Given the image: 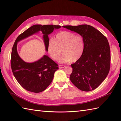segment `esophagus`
Here are the masks:
<instances>
[{
	"mask_svg": "<svg viewBox=\"0 0 121 121\" xmlns=\"http://www.w3.org/2000/svg\"><path fill=\"white\" fill-rule=\"evenodd\" d=\"M65 65H60L59 66V68H60V69H62V68H65Z\"/></svg>",
	"mask_w": 121,
	"mask_h": 121,
	"instance_id": "esophagus-1",
	"label": "esophagus"
}]
</instances>
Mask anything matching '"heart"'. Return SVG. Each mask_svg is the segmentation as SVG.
<instances>
[{
  "mask_svg": "<svg viewBox=\"0 0 121 121\" xmlns=\"http://www.w3.org/2000/svg\"><path fill=\"white\" fill-rule=\"evenodd\" d=\"M85 43L83 37L74 33L63 31L56 34L54 40L48 43L47 51L50 57L58 60L62 52L64 53L60 59L61 62H75L83 55Z\"/></svg>",
  "mask_w": 121,
  "mask_h": 121,
  "instance_id": "1",
  "label": "heart"
}]
</instances>
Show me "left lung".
<instances>
[{
	"mask_svg": "<svg viewBox=\"0 0 121 121\" xmlns=\"http://www.w3.org/2000/svg\"><path fill=\"white\" fill-rule=\"evenodd\" d=\"M63 27L81 35L85 43L83 55L71 65L73 70L70 80L81 91L94 90L106 79L109 72L111 54L108 40L101 32L91 25Z\"/></svg>",
	"mask_w": 121,
	"mask_h": 121,
	"instance_id": "8db88e82",
	"label": "left lung"
}]
</instances>
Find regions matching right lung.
I'll return each mask as SVG.
<instances>
[{"label": "right lung", "mask_w": 121, "mask_h": 121, "mask_svg": "<svg viewBox=\"0 0 121 121\" xmlns=\"http://www.w3.org/2000/svg\"><path fill=\"white\" fill-rule=\"evenodd\" d=\"M61 27L60 25H33L20 34L15 40L11 52V69L18 83L26 91L35 93L45 91L52 82L54 73L59 69L58 65L46 55L36 62H25L17 53V42L36 33L41 32L43 35L46 50L47 51L48 35L53 32L54 29H58Z\"/></svg>", "instance_id": "obj_1"}]
</instances>
